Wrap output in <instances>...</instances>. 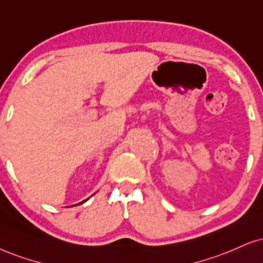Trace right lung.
<instances>
[{"mask_svg":"<svg viewBox=\"0 0 263 263\" xmlns=\"http://www.w3.org/2000/svg\"><path fill=\"white\" fill-rule=\"evenodd\" d=\"M85 201H87V199H86V200H84V201H81V202H79V204H84Z\"/></svg>","mask_w":263,"mask_h":263,"instance_id":"add662e5","label":"right lung"}]
</instances>
